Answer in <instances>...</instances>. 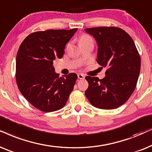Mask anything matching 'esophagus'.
I'll list each match as a JSON object with an SVG mask.
<instances>
[{
	"mask_svg": "<svg viewBox=\"0 0 152 152\" xmlns=\"http://www.w3.org/2000/svg\"><path fill=\"white\" fill-rule=\"evenodd\" d=\"M78 78H79V79H84L85 76L83 74H78Z\"/></svg>",
	"mask_w": 152,
	"mask_h": 152,
	"instance_id": "34e87169",
	"label": "esophagus"
}]
</instances>
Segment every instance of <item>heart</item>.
<instances>
[{
	"instance_id": "b5f03b06",
	"label": "heart",
	"mask_w": 152,
	"mask_h": 152,
	"mask_svg": "<svg viewBox=\"0 0 152 152\" xmlns=\"http://www.w3.org/2000/svg\"><path fill=\"white\" fill-rule=\"evenodd\" d=\"M92 39L90 36H89L88 35H83L80 37L79 38V43L80 45V44H83L86 42H88L89 41H92Z\"/></svg>"
}]
</instances>
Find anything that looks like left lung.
<instances>
[{
    "label": "left lung",
    "instance_id": "obj_1",
    "mask_svg": "<svg viewBox=\"0 0 152 152\" xmlns=\"http://www.w3.org/2000/svg\"><path fill=\"white\" fill-rule=\"evenodd\" d=\"M85 30L96 39V62L107 67L102 79L86 76L89 86L86 96L96 108H118L129 99L136 87L141 64L136 46L131 36L120 28L97 27Z\"/></svg>",
    "mask_w": 152,
    "mask_h": 152
}]
</instances>
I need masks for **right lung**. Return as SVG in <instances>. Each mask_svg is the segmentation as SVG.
Here are the masks:
<instances>
[{
	"label": "right lung",
	"mask_w": 152,
	"mask_h": 152,
	"mask_svg": "<svg viewBox=\"0 0 152 152\" xmlns=\"http://www.w3.org/2000/svg\"><path fill=\"white\" fill-rule=\"evenodd\" d=\"M77 28L48 30L31 33L22 42L16 59V80L28 102L43 112H53L65 106L77 75L59 77L53 60L61 58L66 43Z\"/></svg>",
	"instance_id": "obj_1"
}]
</instances>
